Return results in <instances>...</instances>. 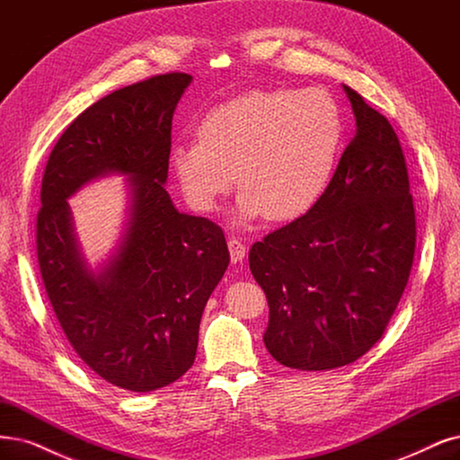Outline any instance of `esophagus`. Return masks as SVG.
Segmentation results:
<instances>
[{"label": "esophagus", "instance_id": "34e87169", "mask_svg": "<svg viewBox=\"0 0 460 460\" xmlns=\"http://www.w3.org/2000/svg\"><path fill=\"white\" fill-rule=\"evenodd\" d=\"M228 249H230V261L234 264L242 262L245 259V243L242 240H237V237H230L228 240Z\"/></svg>", "mask_w": 460, "mask_h": 460}]
</instances>
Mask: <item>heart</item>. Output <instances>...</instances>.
<instances>
[{"label": "heart", "mask_w": 460, "mask_h": 460, "mask_svg": "<svg viewBox=\"0 0 460 460\" xmlns=\"http://www.w3.org/2000/svg\"><path fill=\"white\" fill-rule=\"evenodd\" d=\"M198 138L181 142L171 155L192 208L217 209L237 179L243 218L264 213L291 220L325 194L344 121L335 99L322 89L251 91L209 110Z\"/></svg>", "instance_id": "heart-1"}]
</instances>
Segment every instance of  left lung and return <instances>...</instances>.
<instances>
[{"instance_id":"left-lung-1","label":"left lung","mask_w":460,"mask_h":460,"mask_svg":"<svg viewBox=\"0 0 460 460\" xmlns=\"http://www.w3.org/2000/svg\"><path fill=\"white\" fill-rule=\"evenodd\" d=\"M344 91L358 129L325 194L249 251L270 306L264 344L300 371L337 369L369 352L415 259L417 218L398 135L354 89Z\"/></svg>"}]
</instances>
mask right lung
<instances>
[{"instance_id": "obj_1", "label": "right lung", "mask_w": 460, "mask_h": 460, "mask_svg": "<svg viewBox=\"0 0 460 460\" xmlns=\"http://www.w3.org/2000/svg\"><path fill=\"white\" fill-rule=\"evenodd\" d=\"M190 82L167 72L91 104L57 140L41 179L45 293L85 366L131 392L167 386L192 367L203 308L230 262L223 228L179 213L164 186L172 112ZM104 172L129 174L134 199L119 255L94 277L78 255L66 198Z\"/></svg>"}]
</instances>
